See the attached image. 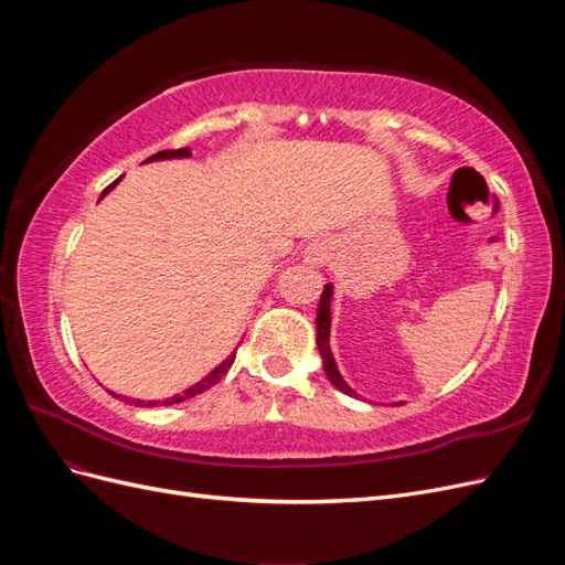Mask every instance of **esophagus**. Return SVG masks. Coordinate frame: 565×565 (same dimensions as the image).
I'll list each match as a JSON object with an SVG mask.
<instances>
[{"label":"esophagus","mask_w":565,"mask_h":565,"mask_svg":"<svg viewBox=\"0 0 565 565\" xmlns=\"http://www.w3.org/2000/svg\"><path fill=\"white\" fill-rule=\"evenodd\" d=\"M332 252H334V247L330 241H324V237H316V241L306 245L303 259L313 266H322L332 259Z\"/></svg>","instance_id":"esophagus-1"}]
</instances>
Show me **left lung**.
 <instances>
[{"label": "left lung", "mask_w": 565, "mask_h": 565, "mask_svg": "<svg viewBox=\"0 0 565 565\" xmlns=\"http://www.w3.org/2000/svg\"><path fill=\"white\" fill-rule=\"evenodd\" d=\"M330 301H332V285H324L322 289V297H320V306H318V318H316V344H318V351L322 355V370L324 374H328V380L339 388L344 391L347 396H355V391L341 380V374L337 370V363H334V355L330 351Z\"/></svg>", "instance_id": "1"}]
</instances>
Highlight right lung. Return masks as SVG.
<instances>
[{"mask_svg":"<svg viewBox=\"0 0 565 565\" xmlns=\"http://www.w3.org/2000/svg\"><path fill=\"white\" fill-rule=\"evenodd\" d=\"M172 158H191V148H179V150H160V152H156V156H150L146 162H152V160H172ZM119 181V179H117ZM117 181H113L108 188H106V191H104V195L108 193V191H113V188H115V183ZM104 195H100V198H104ZM233 361H235V353H231L228 358H226V361L224 363H221L218 367H214L210 374H207V377H204V380H200L198 384H193L191 388H185L183 393H179V396H172V398H167V401H131V403H136V405H148V407H156V405H174V403H181V401H188V398H193V396H198V393H202V391H207V388H212L221 377H224V374L231 370V365H233ZM113 393V391H110ZM113 396L115 398H119L117 396V393H113ZM125 401H127V396H122Z\"/></svg>","mask_w":565,"mask_h":565,"instance_id":"obj_1","label":"right lung"}]
</instances>
